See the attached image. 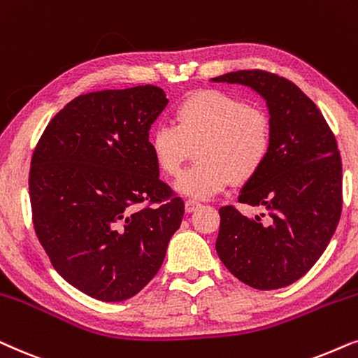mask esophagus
Returning a JSON list of instances; mask_svg holds the SVG:
<instances>
[{"label":"esophagus","instance_id":"34e87169","mask_svg":"<svg viewBox=\"0 0 358 358\" xmlns=\"http://www.w3.org/2000/svg\"><path fill=\"white\" fill-rule=\"evenodd\" d=\"M198 208H201V203L196 201V199H187V201H185V209H187V213H194Z\"/></svg>","mask_w":358,"mask_h":358}]
</instances>
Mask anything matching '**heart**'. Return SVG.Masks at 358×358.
<instances>
[{
    "label": "heart",
    "instance_id": "heart-1",
    "mask_svg": "<svg viewBox=\"0 0 358 358\" xmlns=\"http://www.w3.org/2000/svg\"><path fill=\"white\" fill-rule=\"evenodd\" d=\"M173 122L160 124L149 136L159 169L178 176L196 147L198 162L176 182L180 193L209 198L232 183L254 178L268 160L273 142L265 109L219 90H199L180 99Z\"/></svg>",
    "mask_w": 358,
    "mask_h": 358
}]
</instances>
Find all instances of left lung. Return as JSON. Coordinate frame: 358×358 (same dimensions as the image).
<instances>
[{"mask_svg": "<svg viewBox=\"0 0 358 358\" xmlns=\"http://www.w3.org/2000/svg\"><path fill=\"white\" fill-rule=\"evenodd\" d=\"M213 82L245 85L262 94L273 129L268 160L239 194V203L266 209V219H250L234 206L219 209L217 255L252 288L288 287L311 270L339 224L337 141L316 104L283 76L239 70Z\"/></svg>", "mask_w": 358, "mask_h": 358, "instance_id": "left-lung-1", "label": "left lung"}]
</instances>
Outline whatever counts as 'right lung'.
<instances>
[{
    "instance_id": "add662e5",
    "label": "right lung",
    "mask_w": 358,
    "mask_h": 358,
    "mask_svg": "<svg viewBox=\"0 0 358 358\" xmlns=\"http://www.w3.org/2000/svg\"><path fill=\"white\" fill-rule=\"evenodd\" d=\"M169 103L152 85L80 94L31 160L32 222L71 287L99 301L141 292L164 264L185 203L159 178L149 131Z\"/></svg>"
}]
</instances>
